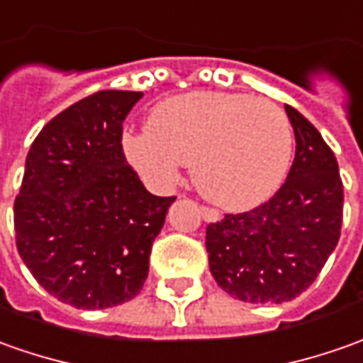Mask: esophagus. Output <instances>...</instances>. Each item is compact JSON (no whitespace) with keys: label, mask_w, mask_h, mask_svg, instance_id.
Wrapping results in <instances>:
<instances>
[{"label":"esophagus","mask_w":363,"mask_h":363,"mask_svg":"<svg viewBox=\"0 0 363 363\" xmlns=\"http://www.w3.org/2000/svg\"><path fill=\"white\" fill-rule=\"evenodd\" d=\"M201 216H203V220L208 221V223H216V221H220V213L216 210H210V208H201Z\"/></svg>","instance_id":"1"}]
</instances>
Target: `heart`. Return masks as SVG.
<instances>
[{"label":"heart","instance_id":"heart-1","mask_svg":"<svg viewBox=\"0 0 363 363\" xmlns=\"http://www.w3.org/2000/svg\"><path fill=\"white\" fill-rule=\"evenodd\" d=\"M291 128L272 101L244 94L189 91L150 111L147 130L121 138L125 160L147 186L174 187L184 164L203 198L228 211L254 210L284 184Z\"/></svg>","mask_w":363,"mask_h":363}]
</instances>
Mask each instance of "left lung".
Segmentation results:
<instances>
[{
  "mask_svg": "<svg viewBox=\"0 0 363 363\" xmlns=\"http://www.w3.org/2000/svg\"><path fill=\"white\" fill-rule=\"evenodd\" d=\"M296 157L286 184L264 206L208 225L210 272L247 303H281L310 288L335 250L344 187L334 152L298 109L286 106Z\"/></svg>",
  "mask_w": 363,
  "mask_h": 363,
  "instance_id": "1",
  "label": "left lung"
}]
</instances>
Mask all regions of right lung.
I'll list each match as a JSON object with an SVG mask.
<instances>
[{"label": "right lung", "instance_id": "right-lung-1", "mask_svg": "<svg viewBox=\"0 0 363 363\" xmlns=\"http://www.w3.org/2000/svg\"><path fill=\"white\" fill-rule=\"evenodd\" d=\"M142 91H97L40 131L13 206L17 252L53 298L106 310L135 298L176 198L150 194L121 150Z\"/></svg>", "mask_w": 363, "mask_h": 363}]
</instances>
